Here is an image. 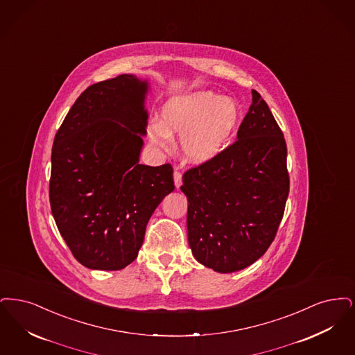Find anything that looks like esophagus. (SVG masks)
<instances>
[{
  "instance_id": "1",
  "label": "esophagus",
  "mask_w": 355,
  "mask_h": 355,
  "mask_svg": "<svg viewBox=\"0 0 355 355\" xmlns=\"http://www.w3.org/2000/svg\"><path fill=\"white\" fill-rule=\"evenodd\" d=\"M173 180H175L176 188H179L182 185V172L178 168H175V172H173Z\"/></svg>"
}]
</instances>
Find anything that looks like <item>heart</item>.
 I'll return each instance as SVG.
<instances>
[{"label": "heart", "instance_id": "obj_1", "mask_svg": "<svg viewBox=\"0 0 355 355\" xmlns=\"http://www.w3.org/2000/svg\"><path fill=\"white\" fill-rule=\"evenodd\" d=\"M162 122L148 127L150 139L162 148L172 146V134H180L185 159L207 163L223 154L240 119L239 105L228 96L209 92L171 98L162 108Z\"/></svg>", "mask_w": 355, "mask_h": 355}]
</instances>
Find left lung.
<instances>
[{
    "label": "left lung",
    "mask_w": 355,
    "mask_h": 355,
    "mask_svg": "<svg viewBox=\"0 0 355 355\" xmlns=\"http://www.w3.org/2000/svg\"><path fill=\"white\" fill-rule=\"evenodd\" d=\"M180 189L188 199V243L204 266L237 272L270 247L289 195L286 141L256 90L237 140L187 171Z\"/></svg>",
    "instance_id": "1"
}]
</instances>
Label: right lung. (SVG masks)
Listing matches in <instances>:
<instances>
[{"label":"right lung","instance_id":"add662e5","mask_svg":"<svg viewBox=\"0 0 355 355\" xmlns=\"http://www.w3.org/2000/svg\"><path fill=\"white\" fill-rule=\"evenodd\" d=\"M147 80L122 74L87 87L55 134L49 198L83 266L121 270L138 257L156 207L175 189L171 164H139Z\"/></svg>","mask_w":355,"mask_h":355}]
</instances>
